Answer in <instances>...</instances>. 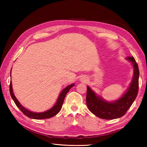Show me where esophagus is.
Here are the masks:
<instances>
[{
    "label": "esophagus",
    "instance_id": "1",
    "mask_svg": "<svg viewBox=\"0 0 147 147\" xmlns=\"http://www.w3.org/2000/svg\"><path fill=\"white\" fill-rule=\"evenodd\" d=\"M82 80L83 82H86V80H85V79H82Z\"/></svg>",
    "mask_w": 147,
    "mask_h": 147
}]
</instances>
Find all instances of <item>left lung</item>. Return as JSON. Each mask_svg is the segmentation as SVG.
I'll return each instance as SVG.
<instances>
[{
	"instance_id": "left-lung-1",
	"label": "left lung",
	"mask_w": 147,
	"mask_h": 147,
	"mask_svg": "<svg viewBox=\"0 0 147 147\" xmlns=\"http://www.w3.org/2000/svg\"><path fill=\"white\" fill-rule=\"evenodd\" d=\"M126 59L132 64L134 76L128 90L118 100L111 102L106 101L87 86V106L91 112L99 118L110 120L121 117L125 115L138 95L139 76L138 63L133 56H128Z\"/></svg>"
}]
</instances>
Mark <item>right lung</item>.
Here are the masks:
<instances>
[{"label":"right lung","instance_id":"add662e5","mask_svg":"<svg viewBox=\"0 0 147 147\" xmlns=\"http://www.w3.org/2000/svg\"><path fill=\"white\" fill-rule=\"evenodd\" d=\"M74 86V84H72L71 85L66 87L64 89H63V91H62L61 92V93L59 94L58 100H57L55 105H54L51 109H50L49 110L44 111V112H42V113L32 112V111H29L25 108H24V107L19 103V102L17 100V99L16 98V96H15L14 94L13 93V89H12V85H11V81H10V84H9V92H10L11 96V98H13L14 102L16 103V106L18 107L20 110L24 113V115H25L29 118L34 119H49V118L53 117L55 116L57 113H58V112H59V111H60L61 109L62 105H63L64 98L65 97L67 93L69 92V89H70L72 87H73Z\"/></svg>","mask_w":147,"mask_h":147}]
</instances>
